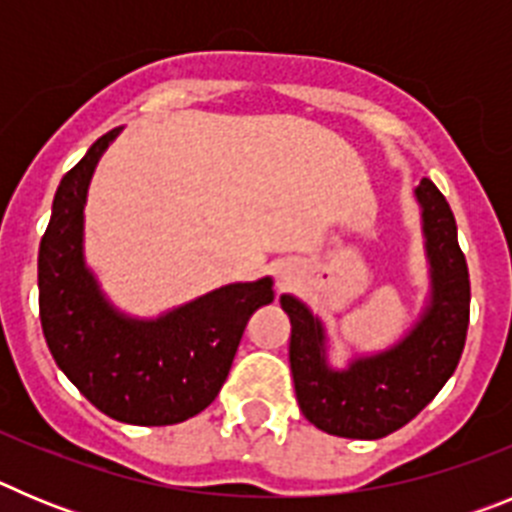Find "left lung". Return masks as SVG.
Returning a JSON list of instances; mask_svg holds the SVG:
<instances>
[{
    "label": "left lung",
    "instance_id": "8db88e82",
    "mask_svg": "<svg viewBox=\"0 0 512 512\" xmlns=\"http://www.w3.org/2000/svg\"><path fill=\"white\" fill-rule=\"evenodd\" d=\"M433 274V300L410 336L387 354L346 372L325 364L323 328L295 297L282 295L292 323L289 366L300 410L315 428L341 438H384L415 418L449 382L469 328V271L449 202L431 179L415 189Z\"/></svg>",
    "mask_w": 512,
    "mask_h": 512
}]
</instances>
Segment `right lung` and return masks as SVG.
Segmentation results:
<instances>
[{
  "mask_svg": "<svg viewBox=\"0 0 512 512\" xmlns=\"http://www.w3.org/2000/svg\"><path fill=\"white\" fill-rule=\"evenodd\" d=\"M120 130L94 143L61 179L38 253L40 325L53 359L104 415L130 425H174L217 397L253 310L274 300L271 279L228 284L158 320L112 310L81 259L92 171Z\"/></svg>",
  "mask_w": 512,
  "mask_h": 512,
  "instance_id": "add662e5",
  "label": "right lung"
}]
</instances>
